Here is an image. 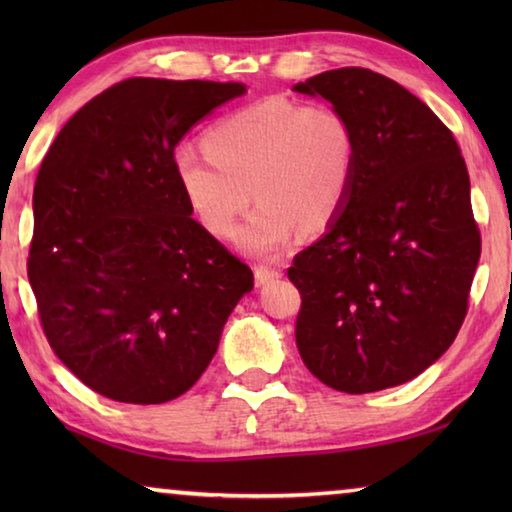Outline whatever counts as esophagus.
<instances>
[{
  "mask_svg": "<svg viewBox=\"0 0 512 512\" xmlns=\"http://www.w3.org/2000/svg\"><path fill=\"white\" fill-rule=\"evenodd\" d=\"M280 275H282L280 268H273V266H257V268H255V282H257V287H264V284L277 280V277H280Z\"/></svg>",
  "mask_w": 512,
  "mask_h": 512,
  "instance_id": "esophagus-1",
  "label": "esophagus"
}]
</instances>
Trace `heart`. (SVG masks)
I'll list each match as a JSON object with an SVG mask.
<instances>
[{
	"instance_id": "obj_1",
	"label": "heart",
	"mask_w": 512,
	"mask_h": 512,
	"mask_svg": "<svg viewBox=\"0 0 512 512\" xmlns=\"http://www.w3.org/2000/svg\"><path fill=\"white\" fill-rule=\"evenodd\" d=\"M205 151H173V173L189 210L214 237H232L250 201H259L239 232L253 255H273L302 230L327 228L348 201L357 140L348 117L329 103L268 97L241 108L205 133Z\"/></svg>"
}]
</instances>
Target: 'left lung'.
I'll return each instance as SVG.
<instances>
[{
	"label": "left lung",
	"instance_id": "obj_1",
	"mask_svg": "<svg viewBox=\"0 0 512 512\" xmlns=\"http://www.w3.org/2000/svg\"><path fill=\"white\" fill-rule=\"evenodd\" d=\"M352 124L348 201L287 271L296 345L314 377L361 395L418 377L454 343L481 257L461 149L400 83L341 67L298 83Z\"/></svg>",
	"mask_w": 512,
	"mask_h": 512
}]
</instances>
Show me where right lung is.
Instances as JSON below:
<instances>
[{
	"mask_svg": "<svg viewBox=\"0 0 512 512\" xmlns=\"http://www.w3.org/2000/svg\"><path fill=\"white\" fill-rule=\"evenodd\" d=\"M241 83L126 79L60 128L33 189L27 273L51 350L108 400L162 404L210 366L253 271L180 192L173 151Z\"/></svg>",
	"mask_w": 512,
	"mask_h": 512,
	"instance_id": "1",
	"label": "right lung"
}]
</instances>
